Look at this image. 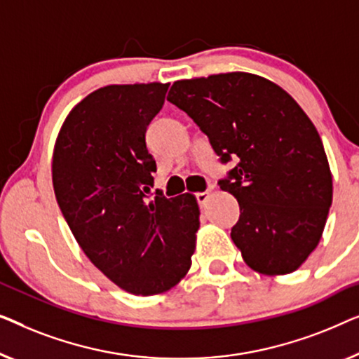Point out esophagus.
<instances>
[{
	"mask_svg": "<svg viewBox=\"0 0 359 359\" xmlns=\"http://www.w3.org/2000/svg\"><path fill=\"white\" fill-rule=\"evenodd\" d=\"M210 196H211V191H210V190L198 191V194H196V200H198L200 206H205V205H206V201H208Z\"/></svg>",
	"mask_w": 359,
	"mask_h": 359,
	"instance_id": "34e87169",
	"label": "esophagus"
}]
</instances>
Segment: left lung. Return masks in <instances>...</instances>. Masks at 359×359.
Here are the masks:
<instances>
[{
	"label": "left lung",
	"instance_id": "obj_1",
	"mask_svg": "<svg viewBox=\"0 0 359 359\" xmlns=\"http://www.w3.org/2000/svg\"><path fill=\"white\" fill-rule=\"evenodd\" d=\"M169 102L237 165L221 190L239 201L231 239L257 273L299 269L319 244L332 205L329 159L314 123L278 84L232 72L175 81Z\"/></svg>",
	"mask_w": 359,
	"mask_h": 359
}]
</instances>
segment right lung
Here are the masks:
<instances>
[{"label":"right lung","mask_w":359,"mask_h":359,"mask_svg":"<svg viewBox=\"0 0 359 359\" xmlns=\"http://www.w3.org/2000/svg\"><path fill=\"white\" fill-rule=\"evenodd\" d=\"M169 84H112L74 105L55 141L58 206L86 257L127 292L153 296L190 270L200 208L191 194L156 195L144 133Z\"/></svg>","instance_id":"right-lung-1"}]
</instances>
